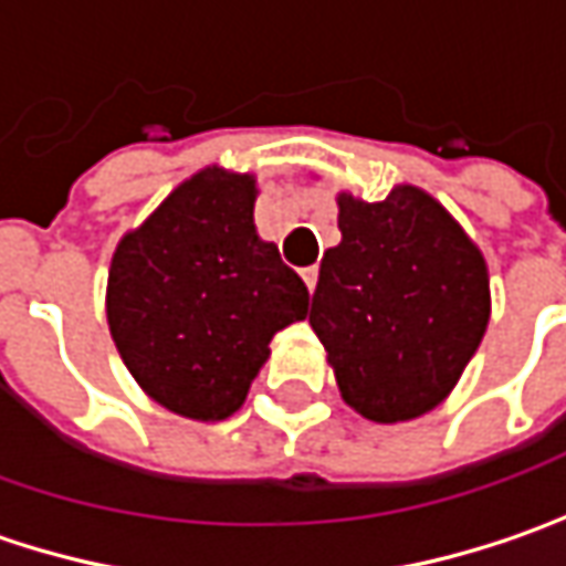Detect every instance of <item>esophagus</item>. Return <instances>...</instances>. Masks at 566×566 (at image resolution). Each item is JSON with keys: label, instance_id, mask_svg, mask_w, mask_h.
<instances>
[{"label": "esophagus", "instance_id": "obj_1", "mask_svg": "<svg viewBox=\"0 0 566 566\" xmlns=\"http://www.w3.org/2000/svg\"><path fill=\"white\" fill-rule=\"evenodd\" d=\"M302 280H305V286H308V293H315V286H317V268H305V271H302Z\"/></svg>", "mask_w": 566, "mask_h": 566}]
</instances>
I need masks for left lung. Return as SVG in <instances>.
Segmentation results:
<instances>
[{
  "label": "left lung",
  "instance_id": "obj_1",
  "mask_svg": "<svg viewBox=\"0 0 566 566\" xmlns=\"http://www.w3.org/2000/svg\"><path fill=\"white\" fill-rule=\"evenodd\" d=\"M339 245L324 254L308 324L339 397L361 419L409 422L450 397L485 337L489 264L441 201L394 186L337 195Z\"/></svg>",
  "mask_w": 566,
  "mask_h": 566
}]
</instances>
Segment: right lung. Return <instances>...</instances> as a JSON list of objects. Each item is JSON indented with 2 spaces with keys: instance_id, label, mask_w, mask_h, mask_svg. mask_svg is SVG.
<instances>
[{
  "instance_id": "right-lung-1",
  "label": "right lung",
  "mask_w": 566,
  "mask_h": 566,
  "mask_svg": "<svg viewBox=\"0 0 566 566\" xmlns=\"http://www.w3.org/2000/svg\"><path fill=\"white\" fill-rule=\"evenodd\" d=\"M258 179L205 166L113 251L106 321L125 368L164 409L229 419L308 290L254 229Z\"/></svg>"
}]
</instances>
